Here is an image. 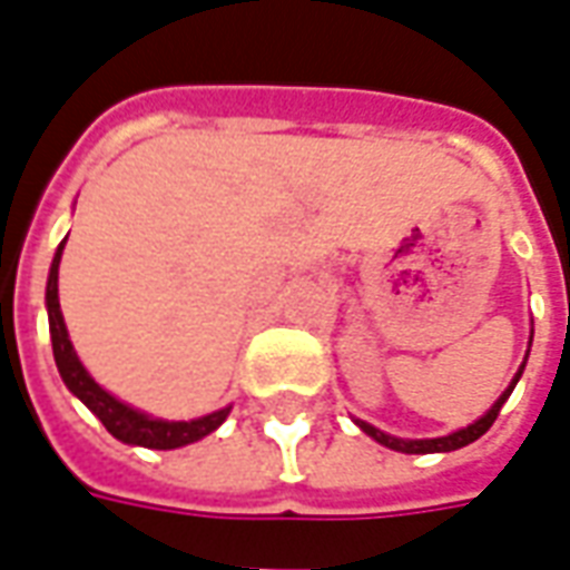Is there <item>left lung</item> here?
I'll return each instance as SVG.
<instances>
[{
	"instance_id": "left-lung-1",
	"label": "left lung",
	"mask_w": 570,
	"mask_h": 570,
	"mask_svg": "<svg viewBox=\"0 0 570 570\" xmlns=\"http://www.w3.org/2000/svg\"><path fill=\"white\" fill-rule=\"evenodd\" d=\"M531 346V343H529ZM522 371H525V361H522V367H519V373L513 376V382L507 385L504 394L498 397L495 404H492V410L485 413V416H480L473 425L461 428V431H452V434H446V438H434V440H401V438H392V434H385V431H380V428L367 425V422H361V419H355V425L364 431V434H371L376 443H382V446H389V450L394 452H406V455H428V452H452V450H461V446H468V443H473V440H480L492 428V422L498 419V413H501V406H504V401L510 397V392L517 389L519 376H522Z\"/></svg>"
}]
</instances>
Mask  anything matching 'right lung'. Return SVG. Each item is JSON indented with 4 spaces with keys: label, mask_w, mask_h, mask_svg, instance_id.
<instances>
[{
    "label": "right lung",
    "mask_w": 570,
    "mask_h": 570,
    "mask_svg": "<svg viewBox=\"0 0 570 570\" xmlns=\"http://www.w3.org/2000/svg\"><path fill=\"white\" fill-rule=\"evenodd\" d=\"M66 239L57 248V255L51 261V273H48V291H45V303H48V325H51V346L57 371L63 376L66 389L81 401V404L94 413V416L106 425L111 438H118L120 443H132V446H148V450H178L197 443L206 434H212L215 428L222 425L230 406H224L218 413L209 416L190 419V422H166V419H151L132 410V406L120 404L115 394H109L97 380L85 371V364L78 361L66 331L63 313H60V297H57V276H60V257H63Z\"/></svg>",
    "instance_id": "right-lung-1"
}]
</instances>
